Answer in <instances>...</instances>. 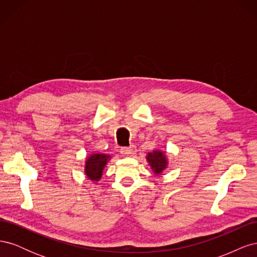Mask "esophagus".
Segmentation results:
<instances>
[{
  "instance_id": "34e87169",
  "label": "esophagus",
  "mask_w": 257,
  "mask_h": 257,
  "mask_svg": "<svg viewBox=\"0 0 257 257\" xmlns=\"http://www.w3.org/2000/svg\"><path fill=\"white\" fill-rule=\"evenodd\" d=\"M120 152H121L122 155H124V157H131L132 154L135 153V147L132 146V147H124V148H121Z\"/></svg>"
}]
</instances>
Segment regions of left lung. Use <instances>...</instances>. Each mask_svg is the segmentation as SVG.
Instances as JSON below:
<instances>
[{"label": "left lung", "mask_w": 257, "mask_h": 257, "mask_svg": "<svg viewBox=\"0 0 257 257\" xmlns=\"http://www.w3.org/2000/svg\"><path fill=\"white\" fill-rule=\"evenodd\" d=\"M147 160L153 170L154 174L160 175L167 166V160L165 154L161 151H154L152 153H148Z\"/></svg>", "instance_id": "1"}]
</instances>
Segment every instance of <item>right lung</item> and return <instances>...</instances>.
<instances>
[{
    "mask_svg": "<svg viewBox=\"0 0 257 257\" xmlns=\"http://www.w3.org/2000/svg\"><path fill=\"white\" fill-rule=\"evenodd\" d=\"M110 159L109 155L106 154H92L91 157L88 158L85 161V167L84 173L88 176L90 180L98 181L103 174V169L107 164V161Z\"/></svg>",
    "mask_w": 257,
    "mask_h": 257,
    "instance_id": "add662e5",
    "label": "right lung"
}]
</instances>
